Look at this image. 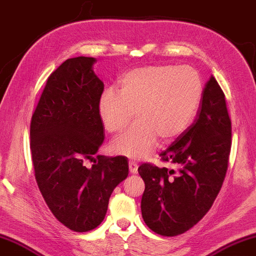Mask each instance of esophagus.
Returning a JSON list of instances; mask_svg holds the SVG:
<instances>
[{
  "mask_svg": "<svg viewBox=\"0 0 256 256\" xmlns=\"http://www.w3.org/2000/svg\"><path fill=\"white\" fill-rule=\"evenodd\" d=\"M128 168H130V172H131L132 174H136L138 173V168H139V165H138L136 162L130 160L128 162Z\"/></svg>",
  "mask_w": 256,
  "mask_h": 256,
  "instance_id": "obj_1",
  "label": "esophagus"
}]
</instances>
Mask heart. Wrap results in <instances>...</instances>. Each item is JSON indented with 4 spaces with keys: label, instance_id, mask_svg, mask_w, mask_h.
Returning <instances> with one entry per match:
<instances>
[{
    "label": "heart",
    "instance_id": "heart-1",
    "mask_svg": "<svg viewBox=\"0 0 256 256\" xmlns=\"http://www.w3.org/2000/svg\"><path fill=\"white\" fill-rule=\"evenodd\" d=\"M200 75L190 66H148L125 74L118 93L104 90L98 100L104 128L118 133L136 112V123L115 138L110 149L116 155L140 160L155 150L158 138L168 142L192 123L202 96Z\"/></svg>",
    "mask_w": 256,
    "mask_h": 256
}]
</instances>
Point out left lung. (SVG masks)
I'll use <instances>...</instances> for the list:
<instances>
[{
	"label": "left lung",
	"instance_id": "8db88e82",
	"mask_svg": "<svg viewBox=\"0 0 256 256\" xmlns=\"http://www.w3.org/2000/svg\"><path fill=\"white\" fill-rule=\"evenodd\" d=\"M231 148V122L224 93L212 76L205 84L197 118L160 152L173 168L142 164L141 212L146 224L162 236H176L200 221L224 180Z\"/></svg>",
	"mask_w": 256,
	"mask_h": 256
}]
</instances>
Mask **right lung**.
Listing matches in <instances>:
<instances>
[{
	"mask_svg": "<svg viewBox=\"0 0 256 256\" xmlns=\"http://www.w3.org/2000/svg\"><path fill=\"white\" fill-rule=\"evenodd\" d=\"M96 58L67 59L48 78L30 122L35 178L48 208L76 232L98 226L109 197L128 176L126 157L94 155L104 140L98 115L104 83ZM95 162L91 168L84 160Z\"/></svg>",
	"mask_w": 256,
	"mask_h": 256,
	"instance_id": "right-lung-1",
	"label": "right lung"
}]
</instances>
